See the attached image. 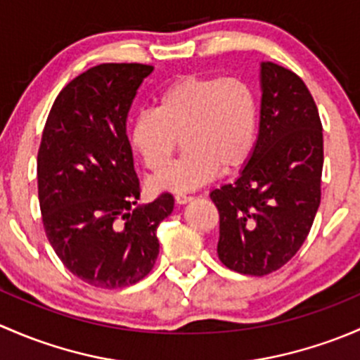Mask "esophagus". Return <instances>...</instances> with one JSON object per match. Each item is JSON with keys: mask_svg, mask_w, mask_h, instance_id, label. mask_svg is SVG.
<instances>
[{"mask_svg": "<svg viewBox=\"0 0 360 360\" xmlns=\"http://www.w3.org/2000/svg\"><path fill=\"white\" fill-rule=\"evenodd\" d=\"M192 195H185V194H176L175 195V201H176V205H187V202H191L192 201Z\"/></svg>", "mask_w": 360, "mask_h": 360, "instance_id": "1", "label": "esophagus"}]
</instances>
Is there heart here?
Returning <instances> with one entry per match:
<instances>
[{"label":"heart","mask_w":360,"mask_h":360,"mask_svg":"<svg viewBox=\"0 0 360 360\" xmlns=\"http://www.w3.org/2000/svg\"><path fill=\"white\" fill-rule=\"evenodd\" d=\"M258 98L239 77L181 76L140 110L129 126V143L150 172L168 166L176 139L185 154L153 180L155 191L191 192L250 159L257 143Z\"/></svg>","instance_id":"obj_1"}]
</instances>
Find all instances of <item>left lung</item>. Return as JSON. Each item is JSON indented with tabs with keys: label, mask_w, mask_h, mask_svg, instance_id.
Here are the masks:
<instances>
[{
	"label": "left lung",
	"mask_w": 360,
	"mask_h": 360,
	"mask_svg": "<svg viewBox=\"0 0 360 360\" xmlns=\"http://www.w3.org/2000/svg\"><path fill=\"white\" fill-rule=\"evenodd\" d=\"M260 129L236 181L211 191L220 213L217 253L231 270L266 276L302 248L321 205L324 143L302 77L260 64Z\"/></svg>",
	"instance_id": "1"
}]
</instances>
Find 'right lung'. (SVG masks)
<instances>
[{
  "instance_id": "obj_1",
  "label": "right lung",
  "mask_w": 360,
  "mask_h": 360,
  "mask_svg": "<svg viewBox=\"0 0 360 360\" xmlns=\"http://www.w3.org/2000/svg\"><path fill=\"white\" fill-rule=\"evenodd\" d=\"M153 65L100 64L58 94L38 153L44 232L86 284L117 290L142 281L159 255L158 227L175 206L165 192L136 205L140 181L126 135L129 107Z\"/></svg>"
}]
</instances>
